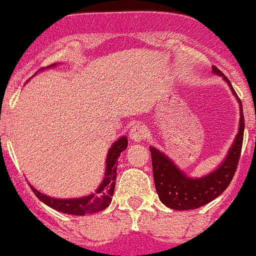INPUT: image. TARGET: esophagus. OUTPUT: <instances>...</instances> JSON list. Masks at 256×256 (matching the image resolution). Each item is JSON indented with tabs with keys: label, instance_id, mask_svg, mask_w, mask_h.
<instances>
[{
	"label": "esophagus",
	"instance_id": "esophagus-1",
	"mask_svg": "<svg viewBox=\"0 0 256 256\" xmlns=\"http://www.w3.org/2000/svg\"><path fill=\"white\" fill-rule=\"evenodd\" d=\"M146 136H147V130H146L144 126H142L140 123H136L130 126V138L133 142H140V140H144Z\"/></svg>",
	"mask_w": 256,
	"mask_h": 256
}]
</instances>
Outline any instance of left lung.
Here are the masks:
<instances>
[{"instance_id": "left-lung-1", "label": "left lung", "mask_w": 256, "mask_h": 256, "mask_svg": "<svg viewBox=\"0 0 256 256\" xmlns=\"http://www.w3.org/2000/svg\"><path fill=\"white\" fill-rule=\"evenodd\" d=\"M214 72L224 76L222 72L216 66H212ZM224 79L228 82L232 93L235 94L230 80L226 76ZM238 98V96H236ZM239 99V98H238ZM240 103V126L239 133L236 136L235 142L231 146L226 160L221 163V166L212 174L202 177V178H190L182 174L172 160L167 156L160 153L156 148L150 147V157H152L153 178H154L156 190L160 200L167 208L174 210H192L198 208L212 200L220 196L230 184L234 174H235L240 154H242V140H244V114L242 106Z\"/></svg>"}]
</instances>
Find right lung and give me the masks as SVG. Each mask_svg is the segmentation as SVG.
Instances as JSON below:
<instances>
[{
	"mask_svg": "<svg viewBox=\"0 0 256 256\" xmlns=\"http://www.w3.org/2000/svg\"><path fill=\"white\" fill-rule=\"evenodd\" d=\"M55 66V65H52ZM128 146L126 137H122L112 146L106 156V177L103 182L96 190V194H89V196L82 197V198H69V200H59L54 197L46 196L41 194L38 190L31 186L34 194H36L40 201H42L45 205L50 206L54 210L60 211V212L69 214V215L82 216L88 214L99 212L109 206L112 201V196L114 194V187H116V167H118V158L120 153Z\"/></svg>",
	"mask_w": 256,
	"mask_h": 256,
	"instance_id": "obj_1",
	"label": "right lung"
}]
</instances>
